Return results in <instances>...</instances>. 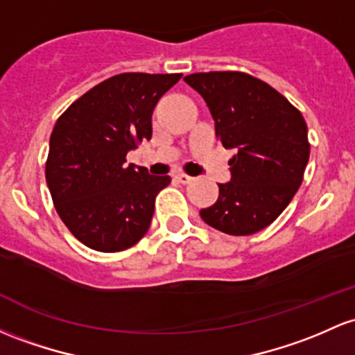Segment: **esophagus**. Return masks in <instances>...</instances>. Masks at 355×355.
Instances as JSON below:
<instances>
[{
	"mask_svg": "<svg viewBox=\"0 0 355 355\" xmlns=\"http://www.w3.org/2000/svg\"><path fill=\"white\" fill-rule=\"evenodd\" d=\"M175 178H177L180 184H190V182H192V177H189V175H185V173H177L175 175Z\"/></svg>",
	"mask_w": 355,
	"mask_h": 355,
	"instance_id": "obj_1",
	"label": "esophagus"
}]
</instances>
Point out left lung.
I'll return each instance as SVG.
<instances>
[{"label": "left lung", "mask_w": 355, "mask_h": 355, "mask_svg": "<svg viewBox=\"0 0 355 355\" xmlns=\"http://www.w3.org/2000/svg\"><path fill=\"white\" fill-rule=\"evenodd\" d=\"M184 80L207 103L222 146L237 150L231 182L219 184V198L200 217L225 234H254L278 219L302 185L310 157L305 119L249 73L198 72Z\"/></svg>", "instance_id": "1"}]
</instances>
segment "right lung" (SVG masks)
<instances>
[{"mask_svg": "<svg viewBox=\"0 0 355 355\" xmlns=\"http://www.w3.org/2000/svg\"><path fill=\"white\" fill-rule=\"evenodd\" d=\"M180 77L141 72L109 77L57 119L46 185L62 222L87 248L124 251L150 229L155 198L170 177L126 165V155L151 139L153 109Z\"/></svg>", "mask_w": 355, "mask_h": 355, "instance_id": "right-lung-1", "label": "right lung"}]
</instances>
